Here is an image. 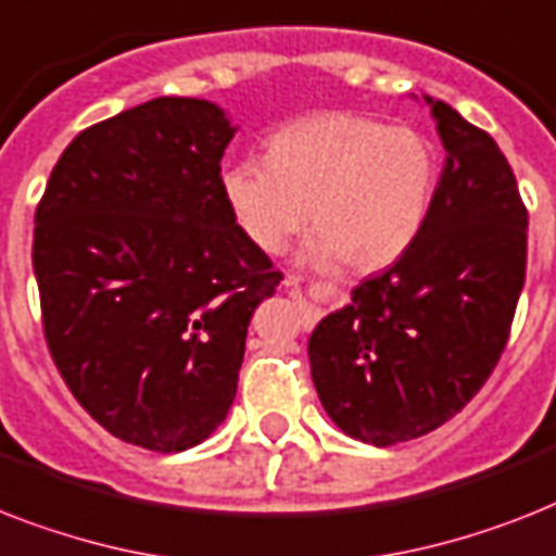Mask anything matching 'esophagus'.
Returning <instances> with one entry per match:
<instances>
[{
	"mask_svg": "<svg viewBox=\"0 0 556 556\" xmlns=\"http://www.w3.org/2000/svg\"><path fill=\"white\" fill-rule=\"evenodd\" d=\"M282 286L288 288V291H291V296L293 300H300V305H302V311H308V314H317V302H311L308 296H305V293H302V288H300V282H296V279L293 277H286L282 279Z\"/></svg>",
	"mask_w": 556,
	"mask_h": 556,
	"instance_id": "esophagus-1",
	"label": "esophagus"
}]
</instances>
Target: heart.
I'll return each instance as SVG.
<instances>
[{"label": "heart", "instance_id": "1", "mask_svg": "<svg viewBox=\"0 0 556 556\" xmlns=\"http://www.w3.org/2000/svg\"><path fill=\"white\" fill-rule=\"evenodd\" d=\"M223 200L260 251L279 254L305 219V256L354 270L394 263L426 225L437 191V151L414 128L359 114H317L268 139L265 160L223 170Z\"/></svg>", "mask_w": 556, "mask_h": 556}]
</instances>
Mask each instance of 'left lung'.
I'll return each instance as SVG.
<instances>
[{
    "mask_svg": "<svg viewBox=\"0 0 556 556\" xmlns=\"http://www.w3.org/2000/svg\"><path fill=\"white\" fill-rule=\"evenodd\" d=\"M422 99L445 148L426 225L308 340L325 414L377 448L466 408L503 354L526 282L528 214L511 165L485 130Z\"/></svg>",
    "mask_w": 556,
    "mask_h": 556,
    "instance_id": "obj_1",
    "label": "left lung"
}]
</instances>
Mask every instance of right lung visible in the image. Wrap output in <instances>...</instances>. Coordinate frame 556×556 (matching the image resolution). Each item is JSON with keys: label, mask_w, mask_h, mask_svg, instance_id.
<instances>
[{"label": "right lung", "mask_w": 556, "mask_h": 556, "mask_svg": "<svg viewBox=\"0 0 556 556\" xmlns=\"http://www.w3.org/2000/svg\"><path fill=\"white\" fill-rule=\"evenodd\" d=\"M233 134L207 99H151L83 130L36 207L53 363L90 417L139 448L176 454L223 426L251 314L282 279L223 200Z\"/></svg>", "instance_id": "right-lung-1"}]
</instances>
